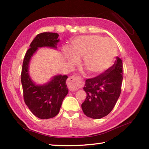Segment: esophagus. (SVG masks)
<instances>
[{
  "label": "esophagus",
  "mask_w": 149,
  "mask_h": 149,
  "mask_svg": "<svg viewBox=\"0 0 149 149\" xmlns=\"http://www.w3.org/2000/svg\"><path fill=\"white\" fill-rule=\"evenodd\" d=\"M67 84L70 91H76L79 89V78L75 75L70 76L68 79Z\"/></svg>",
  "instance_id": "34e87169"
}]
</instances>
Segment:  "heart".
<instances>
[{"label": "heart", "mask_w": 149, "mask_h": 149, "mask_svg": "<svg viewBox=\"0 0 149 149\" xmlns=\"http://www.w3.org/2000/svg\"><path fill=\"white\" fill-rule=\"evenodd\" d=\"M65 55L70 66H74L82 58L83 65L93 75H98L109 68L116 55V46L110 39L97 35L75 37L71 49H65Z\"/></svg>", "instance_id": "obj_1"}]
</instances>
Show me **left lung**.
Segmentation results:
<instances>
[{
    "instance_id": "1",
    "label": "left lung",
    "mask_w": 149,
    "mask_h": 149,
    "mask_svg": "<svg viewBox=\"0 0 149 149\" xmlns=\"http://www.w3.org/2000/svg\"><path fill=\"white\" fill-rule=\"evenodd\" d=\"M122 79V60L119 57L102 74L86 79L84 90L87 98L81 104L84 114L93 119H100L109 114L120 95Z\"/></svg>"
}]
</instances>
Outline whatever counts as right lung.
<instances>
[{
    "label": "right lung",
    "mask_w": 149,
    "mask_h": 149,
    "mask_svg": "<svg viewBox=\"0 0 149 149\" xmlns=\"http://www.w3.org/2000/svg\"><path fill=\"white\" fill-rule=\"evenodd\" d=\"M58 36L56 33L38 34L30 44L24 59L21 81L24 101L33 114L40 119H49L58 114L63 100L68 93L65 85L68 77L56 75L46 84H37L30 76V62L39 48L57 49L58 42L60 41Z\"/></svg>",
    "instance_id": "right-lung-1"
}]
</instances>
